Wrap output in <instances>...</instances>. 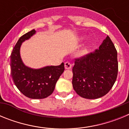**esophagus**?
<instances>
[{"instance_id": "obj_1", "label": "esophagus", "mask_w": 129, "mask_h": 129, "mask_svg": "<svg viewBox=\"0 0 129 129\" xmlns=\"http://www.w3.org/2000/svg\"><path fill=\"white\" fill-rule=\"evenodd\" d=\"M64 68L67 70H69V69H71L72 68V64L68 61L64 62Z\"/></svg>"}]
</instances>
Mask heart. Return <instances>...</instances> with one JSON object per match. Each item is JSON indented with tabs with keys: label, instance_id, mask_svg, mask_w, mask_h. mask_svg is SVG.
Masks as SVG:
<instances>
[{
	"label": "heart",
	"instance_id": "obj_1",
	"mask_svg": "<svg viewBox=\"0 0 129 129\" xmlns=\"http://www.w3.org/2000/svg\"><path fill=\"white\" fill-rule=\"evenodd\" d=\"M83 39V37H81V39Z\"/></svg>",
	"mask_w": 129,
	"mask_h": 129
}]
</instances>
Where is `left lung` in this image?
<instances>
[{"instance_id": "left-lung-1", "label": "left lung", "mask_w": 129, "mask_h": 129, "mask_svg": "<svg viewBox=\"0 0 129 129\" xmlns=\"http://www.w3.org/2000/svg\"><path fill=\"white\" fill-rule=\"evenodd\" d=\"M117 51L109 36L98 50L76 59L72 68L73 88L83 98L98 99L104 96L117 78Z\"/></svg>"}]
</instances>
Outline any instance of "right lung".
<instances>
[{"label":"right lung","instance_id":"obj_1","mask_svg":"<svg viewBox=\"0 0 129 129\" xmlns=\"http://www.w3.org/2000/svg\"><path fill=\"white\" fill-rule=\"evenodd\" d=\"M32 29L18 40L11 54V74L15 85L21 93L31 99H43L52 94L59 77L64 70V63L59 66H47L39 69L29 68L20 57L21 44L32 37Z\"/></svg>","mask_w":129,"mask_h":129}]
</instances>
